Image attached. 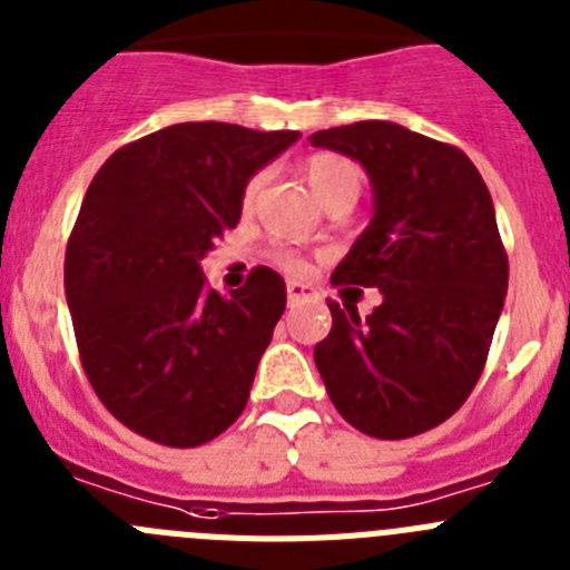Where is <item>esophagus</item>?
Masks as SVG:
<instances>
[{"instance_id":"34e87169","label":"esophagus","mask_w":570,"mask_h":570,"mask_svg":"<svg viewBox=\"0 0 570 570\" xmlns=\"http://www.w3.org/2000/svg\"><path fill=\"white\" fill-rule=\"evenodd\" d=\"M286 297H289V304H301V301H306V297H315V289H312L309 284H297V281H289L286 284Z\"/></svg>"}]
</instances>
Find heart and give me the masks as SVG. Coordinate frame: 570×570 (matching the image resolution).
Masks as SVG:
<instances>
[{"instance_id": "b5f03b06", "label": "heart", "mask_w": 570, "mask_h": 570, "mask_svg": "<svg viewBox=\"0 0 570 570\" xmlns=\"http://www.w3.org/2000/svg\"><path fill=\"white\" fill-rule=\"evenodd\" d=\"M304 173L312 193H315L323 204L335 196H343V193H348V196H355V198L357 193H361V170H357L355 164L348 161V158L335 156V153H317V156H309L304 164ZM261 181H264V176H255L249 178L247 187H244V204H247V207L255 202V196H258ZM273 261L284 269V273H292V275L304 273L306 269L304 258L289 247L273 249Z\"/></svg>"}]
</instances>
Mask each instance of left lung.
Segmentation results:
<instances>
[{
    "instance_id": "8db88e82",
    "label": "left lung",
    "mask_w": 570,
    "mask_h": 570,
    "mask_svg": "<svg viewBox=\"0 0 570 570\" xmlns=\"http://www.w3.org/2000/svg\"><path fill=\"white\" fill-rule=\"evenodd\" d=\"M372 178L374 215L332 284L374 286L361 317L326 301L332 332L315 346L332 403L377 440L423 434L476 386L509 289V255L483 176L454 145L392 125L355 121L312 132Z\"/></svg>"
}]
</instances>
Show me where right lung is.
Segmentation results:
<instances>
[{"instance_id": "right-lung-1", "label": "right lung", "mask_w": 570, "mask_h": 570, "mask_svg": "<svg viewBox=\"0 0 570 570\" xmlns=\"http://www.w3.org/2000/svg\"><path fill=\"white\" fill-rule=\"evenodd\" d=\"M297 138L184 121L112 153L87 187L65 295L87 381L130 432L196 449L247 406L284 315V278L255 266L224 297L202 258L238 224L249 178Z\"/></svg>"}]
</instances>
